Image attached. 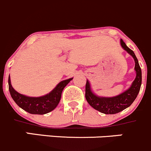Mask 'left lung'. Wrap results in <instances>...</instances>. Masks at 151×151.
Here are the masks:
<instances>
[{"label": "left lung", "instance_id": "obj_1", "mask_svg": "<svg viewBox=\"0 0 151 151\" xmlns=\"http://www.w3.org/2000/svg\"><path fill=\"white\" fill-rule=\"evenodd\" d=\"M121 46L128 53L134 58L135 61L134 69L136 71V78L132 86L120 95L111 98L99 97L92 93L89 82L87 80L85 85V99L88 104L96 110L104 114H115L121 112L129 107L137 96L142 84V71L136 55L131 49L126 46L125 42L121 39Z\"/></svg>", "mask_w": 151, "mask_h": 151}]
</instances>
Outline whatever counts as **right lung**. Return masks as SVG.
Instances as JSON below:
<instances>
[{
	"label": "right lung",
	"mask_w": 151,
	"mask_h": 151,
	"mask_svg": "<svg viewBox=\"0 0 151 151\" xmlns=\"http://www.w3.org/2000/svg\"><path fill=\"white\" fill-rule=\"evenodd\" d=\"M72 78L60 82L49 94L41 97H29L17 92L11 85L10 77H9V89L14 101L17 104L30 114L44 115L52 111L61 98L63 88Z\"/></svg>",
	"instance_id": "obj_1"
}]
</instances>
